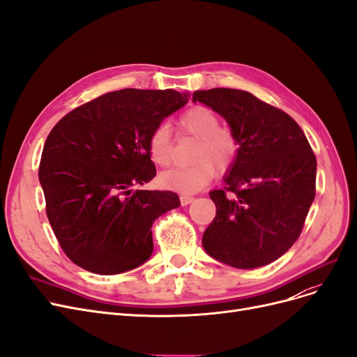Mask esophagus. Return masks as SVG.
<instances>
[{
    "label": "esophagus",
    "instance_id": "1",
    "mask_svg": "<svg viewBox=\"0 0 357 357\" xmlns=\"http://www.w3.org/2000/svg\"><path fill=\"white\" fill-rule=\"evenodd\" d=\"M192 202H194V197H192V195H190V194H181V203H182L183 206L191 204Z\"/></svg>",
    "mask_w": 357,
    "mask_h": 357
}]
</instances>
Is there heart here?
Masks as SVG:
<instances>
[{
    "mask_svg": "<svg viewBox=\"0 0 357 357\" xmlns=\"http://www.w3.org/2000/svg\"><path fill=\"white\" fill-rule=\"evenodd\" d=\"M179 128L199 138L192 165L172 167L160 175V182L167 188L181 192H197L212 182L215 169L225 174L236 162L240 144L231 130L220 128V117L206 105H194L179 117ZM149 151L158 166H169L174 158L172 130L166 123L154 128L149 138Z\"/></svg>",
    "mask_w": 357,
    "mask_h": 357,
    "instance_id": "obj_1",
    "label": "heart"
}]
</instances>
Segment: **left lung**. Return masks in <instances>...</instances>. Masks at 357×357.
I'll return each instance as SVG.
<instances>
[{
  "label": "left lung",
  "mask_w": 357,
  "mask_h": 357,
  "mask_svg": "<svg viewBox=\"0 0 357 357\" xmlns=\"http://www.w3.org/2000/svg\"><path fill=\"white\" fill-rule=\"evenodd\" d=\"M238 139L223 190L210 192L216 216L206 253L238 269L272 263L297 241L316 194V157L291 116L241 89L195 91Z\"/></svg>",
  "instance_id": "1"
}]
</instances>
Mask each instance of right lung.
<instances>
[{"instance_id":"1","label":"right lung","mask_w":357,"mask_h":357,"mask_svg":"<svg viewBox=\"0 0 357 357\" xmlns=\"http://www.w3.org/2000/svg\"><path fill=\"white\" fill-rule=\"evenodd\" d=\"M187 101L174 89L113 91L51 129L38 176L51 228L75 265L114 275L150 259L153 222L179 199L172 191L130 188L155 176L149 138Z\"/></svg>"}]
</instances>
